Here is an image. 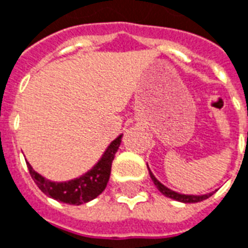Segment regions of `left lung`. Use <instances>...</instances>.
Returning <instances> with one entry per match:
<instances>
[{"mask_svg": "<svg viewBox=\"0 0 248 248\" xmlns=\"http://www.w3.org/2000/svg\"><path fill=\"white\" fill-rule=\"evenodd\" d=\"M149 169V167H148ZM149 174H150V178H152L153 183L154 186L158 188V191L162 193V195H165L166 197H170L172 200H176V202H202V200H205L208 197H210L215 192H210V193H206V195H184V193H179V192H175L170 188H167L166 186H163V184L159 182V180L153 175V172L150 171L149 169Z\"/></svg>", "mask_w": 248, "mask_h": 248, "instance_id": "8db88e82", "label": "left lung"}]
</instances>
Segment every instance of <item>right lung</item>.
<instances>
[{
    "label": "right lung",
    "instance_id": "add662e5",
    "mask_svg": "<svg viewBox=\"0 0 248 248\" xmlns=\"http://www.w3.org/2000/svg\"><path fill=\"white\" fill-rule=\"evenodd\" d=\"M122 137L123 135H120L117 139L113 140L108 145V148L106 149L102 158L96 162L95 166L81 175L79 178L68 182H52L38 174L29 162H26L30 175L43 193H46V196L52 197L57 202L70 204V205H81L91 202L103 192L108 183L112 161L117 149L122 144Z\"/></svg>",
    "mask_w": 248,
    "mask_h": 248
}]
</instances>
